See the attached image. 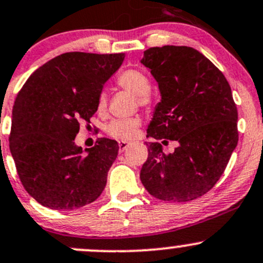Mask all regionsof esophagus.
<instances>
[{
    "label": "esophagus",
    "instance_id": "obj_1",
    "mask_svg": "<svg viewBox=\"0 0 263 263\" xmlns=\"http://www.w3.org/2000/svg\"><path fill=\"white\" fill-rule=\"evenodd\" d=\"M128 145H129V142H127V141H120V142H118V148H120V152L125 151L127 147H128Z\"/></svg>",
    "mask_w": 263,
    "mask_h": 263
}]
</instances>
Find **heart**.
<instances>
[{
  "instance_id": "obj_1",
  "label": "heart",
  "mask_w": 263,
  "mask_h": 263,
  "mask_svg": "<svg viewBox=\"0 0 263 263\" xmlns=\"http://www.w3.org/2000/svg\"><path fill=\"white\" fill-rule=\"evenodd\" d=\"M117 83L122 88L127 89L137 97L138 105L145 108H149L154 105V97L149 93L151 89V81L145 72L137 70V68H129L123 71L117 77ZM107 107V95L101 92L97 99V112L103 114ZM141 126L140 117H128V118H117L111 121L106 127V131L109 136L118 138V140L127 141L132 140L136 136L138 127Z\"/></svg>"
}]
</instances>
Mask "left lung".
<instances>
[{"label": "left lung", "mask_w": 263, "mask_h": 263, "mask_svg": "<svg viewBox=\"0 0 263 263\" xmlns=\"http://www.w3.org/2000/svg\"><path fill=\"white\" fill-rule=\"evenodd\" d=\"M141 62L151 70L162 97L147 136L178 142L174 154L149 143L141 181L158 200L192 201L220 180L237 146V107L230 83L207 57L187 46L151 47Z\"/></svg>", "instance_id": "8db88e82"}]
</instances>
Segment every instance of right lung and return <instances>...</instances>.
<instances>
[{"mask_svg": "<svg viewBox=\"0 0 263 263\" xmlns=\"http://www.w3.org/2000/svg\"><path fill=\"white\" fill-rule=\"evenodd\" d=\"M125 54L67 52L46 62L20 89L10 149L25 190L42 206L74 210L99 198L118 143L99 138L87 155L74 145L80 121L97 111L103 85Z\"/></svg>", "mask_w": 263, "mask_h": 263, "instance_id": "right-lung-1", "label": "right lung"}]
</instances>
